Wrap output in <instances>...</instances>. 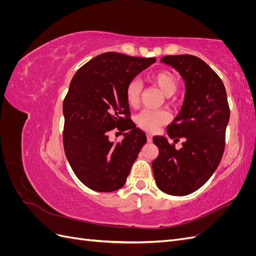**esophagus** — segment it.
Here are the masks:
<instances>
[{"label":"esophagus","mask_w":256,"mask_h":256,"mask_svg":"<svg viewBox=\"0 0 256 256\" xmlns=\"http://www.w3.org/2000/svg\"><path fill=\"white\" fill-rule=\"evenodd\" d=\"M147 141H148V142H152V136L150 134H147Z\"/></svg>","instance_id":"34e87169"}]
</instances>
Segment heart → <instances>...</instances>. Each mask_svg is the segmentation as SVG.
Wrapping results in <instances>:
<instances>
[{"label":"heart","instance_id":"1","mask_svg":"<svg viewBox=\"0 0 256 256\" xmlns=\"http://www.w3.org/2000/svg\"><path fill=\"white\" fill-rule=\"evenodd\" d=\"M150 82L166 97L174 95L180 88V81L175 74L168 70H160L150 76ZM141 84L136 80L130 81L126 88V102L130 108H136L140 102ZM168 122V114L164 111L144 110L136 115V122L147 132H154Z\"/></svg>","mask_w":256,"mask_h":256}]
</instances>
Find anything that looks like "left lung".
Segmentation results:
<instances>
[{"label": "left lung", "instance_id": "obj_1", "mask_svg": "<svg viewBox=\"0 0 256 256\" xmlns=\"http://www.w3.org/2000/svg\"><path fill=\"white\" fill-rule=\"evenodd\" d=\"M161 62L180 74L186 96L180 112L168 126L173 143L166 136L152 138L159 150L152 172L161 191L187 196L202 187L221 161L230 120L226 90L220 76L194 56H166ZM180 140L183 147L176 150Z\"/></svg>", "mask_w": 256, "mask_h": 256}]
</instances>
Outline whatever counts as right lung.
<instances>
[{"label": "right lung", "mask_w": 256, "mask_h": 256, "mask_svg": "<svg viewBox=\"0 0 256 256\" xmlns=\"http://www.w3.org/2000/svg\"><path fill=\"white\" fill-rule=\"evenodd\" d=\"M154 62L106 52L74 76L63 102L64 150L76 176L90 189L112 192L125 184L146 143V134L130 120L126 88ZM114 128L126 131L116 144L108 138Z\"/></svg>", "instance_id": "right-lung-1"}]
</instances>
